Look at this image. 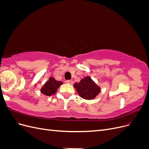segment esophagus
Listing matches in <instances>:
<instances>
[{
	"instance_id": "1",
	"label": "esophagus",
	"mask_w": 149,
	"mask_h": 149,
	"mask_svg": "<svg viewBox=\"0 0 149 149\" xmlns=\"http://www.w3.org/2000/svg\"><path fill=\"white\" fill-rule=\"evenodd\" d=\"M66 83L69 84H73V81L72 80H67Z\"/></svg>"
}]
</instances>
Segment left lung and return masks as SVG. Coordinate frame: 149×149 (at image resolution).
<instances>
[{"label":"left lung","instance_id":"obj_1","mask_svg":"<svg viewBox=\"0 0 149 149\" xmlns=\"http://www.w3.org/2000/svg\"><path fill=\"white\" fill-rule=\"evenodd\" d=\"M74 87L79 95L85 100H91L100 93V88L96 85L89 76L82 79L79 83H76Z\"/></svg>","mask_w":149,"mask_h":149}]
</instances>
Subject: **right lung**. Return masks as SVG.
I'll return each instance as SVG.
<instances>
[{
  "mask_svg": "<svg viewBox=\"0 0 149 149\" xmlns=\"http://www.w3.org/2000/svg\"><path fill=\"white\" fill-rule=\"evenodd\" d=\"M61 84H63L61 81H58L55 78L51 77L43 86V87L41 89V92L46 96H52L56 93L58 88Z\"/></svg>",
  "mask_w": 149,
  "mask_h": 149,
  "instance_id": "right-lung-1",
  "label": "right lung"
}]
</instances>
